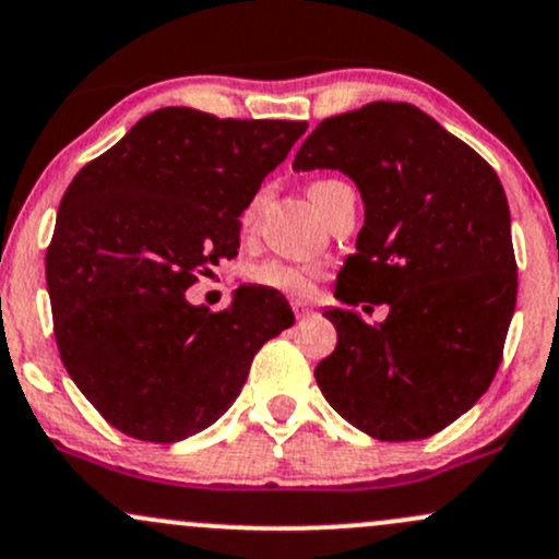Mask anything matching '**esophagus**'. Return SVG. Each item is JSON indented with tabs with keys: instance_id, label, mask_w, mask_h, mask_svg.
<instances>
[{
	"instance_id": "esophagus-1",
	"label": "esophagus",
	"mask_w": 559,
	"mask_h": 559,
	"mask_svg": "<svg viewBox=\"0 0 559 559\" xmlns=\"http://www.w3.org/2000/svg\"><path fill=\"white\" fill-rule=\"evenodd\" d=\"M292 312H294V318H305L312 312V305L302 302V299H292Z\"/></svg>"
}]
</instances>
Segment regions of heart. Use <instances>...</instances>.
<instances>
[{
  "label": "heart",
  "mask_w": 559,
  "mask_h": 559,
  "mask_svg": "<svg viewBox=\"0 0 559 559\" xmlns=\"http://www.w3.org/2000/svg\"><path fill=\"white\" fill-rule=\"evenodd\" d=\"M331 182L336 180H318L312 182L310 195L318 193V190L329 188ZM260 195L251 199L247 204V210L241 212V230L249 233L251 225H254L257 210H260ZM249 278L251 284L257 286H265V289L281 292V294H292V297H302L312 289L318 278H321V267L310 265V262H284V260H265L260 265H254L249 270Z\"/></svg>",
  "instance_id": "1"
}]
</instances>
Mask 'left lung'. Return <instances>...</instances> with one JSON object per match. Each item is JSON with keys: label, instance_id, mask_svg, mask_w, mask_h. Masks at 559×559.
<instances>
[{"label": "left lung", "instance_id": "1", "mask_svg": "<svg viewBox=\"0 0 559 559\" xmlns=\"http://www.w3.org/2000/svg\"><path fill=\"white\" fill-rule=\"evenodd\" d=\"M294 169H340L366 206L334 297L390 305L379 326L323 312L336 347L316 366L331 408L377 440H421L480 401L518 299L509 204L480 153L411 103L331 116ZM369 310V305H364Z\"/></svg>", "mask_w": 559, "mask_h": 559}]
</instances>
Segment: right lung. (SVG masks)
<instances>
[{
    "instance_id": "add662e5",
    "label": "right lung",
    "mask_w": 559,
    "mask_h": 559,
    "mask_svg": "<svg viewBox=\"0 0 559 559\" xmlns=\"http://www.w3.org/2000/svg\"><path fill=\"white\" fill-rule=\"evenodd\" d=\"M305 130L158 108L71 180L45 260L55 342L110 427L151 443L201 432L294 323L265 286H238L219 312L186 292L238 254V217Z\"/></svg>"
}]
</instances>
